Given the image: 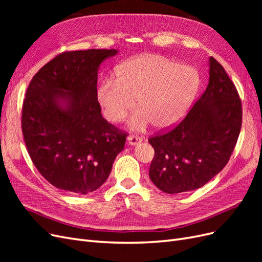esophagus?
Returning a JSON list of instances; mask_svg holds the SVG:
<instances>
[{
  "label": "esophagus",
  "mask_w": 262,
  "mask_h": 262,
  "mask_svg": "<svg viewBox=\"0 0 262 262\" xmlns=\"http://www.w3.org/2000/svg\"><path fill=\"white\" fill-rule=\"evenodd\" d=\"M128 142H129L130 145H136V144L141 143L142 138L139 137V136H133V134H132V136L128 137Z\"/></svg>",
  "instance_id": "34e87169"
}]
</instances>
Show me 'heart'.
<instances>
[{"label": "heart", "instance_id": "heart-1", "mask_svg": "<svg viewBox=\"0 0 262 262\" xmlns=\"http://www.w3.org/2000/svg\"><path fill=\"white\" fill-rule=\"evenodd\" d=\"M198 71L158 54H144L123 62L116 80L107 77L97 89V100L110 122H119L134 107L140 112L130 122L143 129L149 122L157 129L176 124L186 115L199 90Z\"/></svg>", "mask_w": 262, "mask_h": 262}]
</instances>
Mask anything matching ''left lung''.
Segmentation results:
<instances>
[{
	"instance_id": "8db88e82",
	"label": "left lung",
	"mask_w": 262,
	"mask_h": 262,
	"mask_svg": "<svg viewBox=\"0 0 262 262\" xmlns=\"http://www.w3.org/2000/svg\"><path fill=\"white\" fill-rule=\"evenodd\" d=\"M242 100L224 68L210 58L207 90L182 120L148 139L149 178L166 193L201 188L225 167L239 137Z\"/></svg>"
}]
</instances>
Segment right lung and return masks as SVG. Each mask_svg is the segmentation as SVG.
Wrapping results in <instances>:
<instances>
[{"mask_svg": "<svg viewBox=\"0 0 262 262\" xmlns=\"http://www.w3.org/2000/svg\"><path fill=\"white\" fill-rule=\"evenodd\" d=\"M115 49L62 52L30 81L21 131L35 167L71 193L95 191L107 180L128 133L101 116L97 100L100 63Z\"/></svg>", "mask_w": 262, "mask_h": 262, "instance_id": "obj_1", "label": "right lung"}]
</instances>
